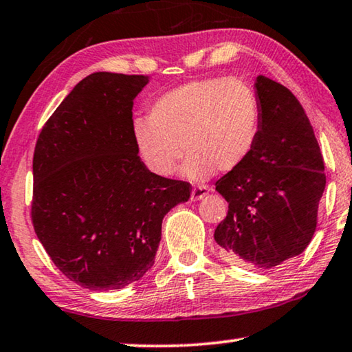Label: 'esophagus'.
<instances>
[{
    "label": "esophagus",
    "instance_id": "esophagus-1",
    "mask_svg": "<svg viewBox=\"0 0 352 352\" xmlns=\"http://www.w3.org/2000/svg\"><path fill=\"white\" fill-rule=\"evenodd\" d=\"M209 192H210V188L207 186H195L192 188V195H190V198H192V201L203 199Z\"/></svg>",
    "mask_w": 352,
    "mask_h": 352
}]
</instances>
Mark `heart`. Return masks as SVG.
Masks as SVG:
<instances>
[{
    "label": "heart",
    "instance_id": "heart-1",
    "mask_svg": "<svg viewBox=\"0 0 352 352\" xmlns=\"http://www.w3.org/2000/svg\"><path fill=\"white\" fill-rule=\"evenodd\" d=\"M262 112L254 89L237 78H203L165 91L148 120L135 118L137 153L157 176H170L182 157L184 175L199 179L237 168L250 157L261 131Z\"/></svg>",
    "mask_w": 352,
    "mask_h": 352
}]
</instances>
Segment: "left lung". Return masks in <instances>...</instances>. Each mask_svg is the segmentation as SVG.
Listing matches in <instances>:
<instances>
[{
    "label": "left lung",
    "instance_id": "obj_1",
    "mask_svg": "<svg viewBox=\"0 0 352 352\" xmlns=\"http://www.w3.org/2000/svg\"><path fill=\"white\" fill-rule=\"evenodd\" d=\"M254 89L261 131L250 157L215 184L229 210L214 237L230 261L270 270L301 254L312 240L326 175L296 96L262 74Z\"/></svg>",
    "mask_w": 352,
    "mask_h": 352
}]
</instances>
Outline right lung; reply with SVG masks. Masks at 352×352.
I'll use <instances>...</instances> for the list:
<instances>
[{"label": "right lung", "mask_w": 352, "mask_h": 352, "mask_svg": "<svg viewBox=\"0 0 352 352\" xmlns=\"http://www.w3.org/2000/svg\"><path fill=\"white\" fill-rule=\"evenodd\" d=\"M142 74L91 73L43 126L34 151V230L51 261L89 290H118L153 267L162 220L188 182L154 175L132 137Z\"/></svg>", "instance_id": "1"}]
</instances>
